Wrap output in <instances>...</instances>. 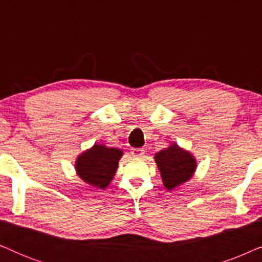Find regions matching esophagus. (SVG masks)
<instances>
[{"label": "esophagus", "mask_w": 262, "mask_h": 262, "mask_svg": "<svg viewBox=\"0 0 262 262\" xmlns=\"http://www.w3.org/2000/svg\"><path fill=\"white\" fill-rule=\"evenodd\" d=\"M131 154L134 155L135 157H142L144 155V149L142 148H135V149H131Z\"/></svg>", "instance_id": "obj_1"}]
</instances>
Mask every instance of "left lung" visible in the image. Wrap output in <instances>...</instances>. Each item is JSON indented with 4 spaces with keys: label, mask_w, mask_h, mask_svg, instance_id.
<instances>
[{
    "label": "left lung",
    "mask_w": 262,
    "mask_h": 262,
    "mask_svg": "<svg viewBox=\"0 0 262 262\" xmlns=\"http://www.w3.org/2000/svg\"><path fill=\"white\" fill-rule=\"evenodd\" d=\"M163 185L168 191L188 181L195 171L196 161L191 152L171 144L155 155Z\"/></svg>",
    "instance_id": "obj_1"
}]
</instances>
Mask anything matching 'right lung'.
<instances>
[{
  "mask_svg": "<svg viewBox=\"0 0 262 262\" xmlns=\"http://www.w3.org/2000/svg\"><path fill=\"white\" fill-rule=\"evenodd\" d=\"M121 156L123 151L120 149L94 144L77 157L75 169L84 182L95 187L106 188L116 174Z\"/></svg>",
  "mask_w": 262,
  "mask_h": 262,
  "instance_id": "right-lung-1",
  "label": "right lung"
}]
</instances>
